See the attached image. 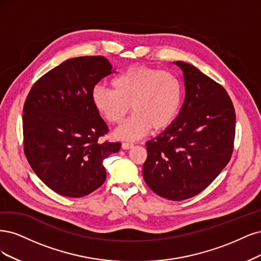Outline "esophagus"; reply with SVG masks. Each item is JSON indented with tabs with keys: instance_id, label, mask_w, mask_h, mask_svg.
Listing matches in <instances>:
<instances>
[{
	"instance_id": "obj_1",
	"label": "esophagus",
	"mask_w": 261,
	"mask_h": 261,
	"mask_svg": "<svg viewBox=\"0 0 261 261\" xmlns=\"http://www.w3.org/2000/svg\"><path fill=\"white\" fill-rule=\"evenodd\" d=\"M134 145L132 144V143H128V142H123L122 143V148L123 149H130L132 148Z\"/></svg>"
}]
</instances>
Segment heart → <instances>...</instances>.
<instances>
[{
	"label": "heart",
	"instance_id": "b5f03b06",
	"mask_svg": "<svg viewBox=\"0 0 261 261\" xmlns=\"http://www.w3.org/2000/svg\"><path fill=\"white\" fill-rule=\"evenodd\" d=\"M114 90L95 87L92 100L103 118L119 124L132 111L134 114L115 131L120 140L136 141L150 129L162 131L178 118L183 102L180 80L170 72L140 65L120 72L112 81Z\"/></svg>",
	"mask_w": 261,
	"mask_h": 261
}]
</instances>
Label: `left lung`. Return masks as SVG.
<instances>
[{
    "label": "left lung",
    "instance_id": "obj_1",
    "mask_svg": "<svg viewBox=\"0 0 261 261\" xmlns=\"http://www.w3.org/2000/svg\"><path fill=\"white\" fill-rule=\"evenodd\" d=\"M186 98L178 118L146 142L143 178L157 195L183 200L205 190L230 162L235 137V112L219 83L184 62Z\"/></svg>",
    "mask_w": 261,
    "mask_h": 261
}]
</instances>
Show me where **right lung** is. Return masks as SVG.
<instances>
[{"instance_id":"right-lung-1","label":"right lung","mask_w":261,"mask_h":261,"mask_svg":"<svg viewBox=\"0 0 261 261\" xmlns=\"http://www.w3.org/2000/svg\"><path fill=\"white\" fill-rule=\"evenodd\" d=\"M103 56L67 60L33 85L23 105V152L32 170L63 196L82 197L106 179L104 159L119 142H98L108 132L92 100L100 79L114 72Z\"/></svg>"}]
</instances>
